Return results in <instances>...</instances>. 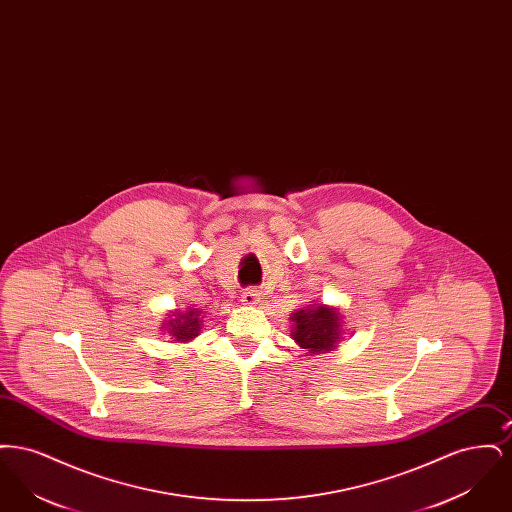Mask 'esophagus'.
<instances>
[{"mask_svg":"<svg viewBox=\"0 0 512 512\" xmlns=\"http://www.w3.org/2000/svg\"><path fill=\"white\" fill-rule=\"evenodd\" d=\"M242 301L245 305H255V303L261 301V293L257 288H247V290H244V295H242Z\"/></svg>","mask_w":512,"mask_h":512,"instance_id":"esophagus-1","label":"esophagus"}]
</instances>
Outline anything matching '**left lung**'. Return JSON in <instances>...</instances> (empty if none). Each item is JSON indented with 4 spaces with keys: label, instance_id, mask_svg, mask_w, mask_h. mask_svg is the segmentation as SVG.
Masks as SVG:
<instances>
[{
    "label": "left lung",
    "instance_id": "obj_1",
    "mask_svg": "<svg viewBox=\"0 0 512 512\" xmlns=\"http://www.w3.org/2000/svg\"><path fill=\"white\" fill-rule=\"evenodd\" d=\"M293 340L309 353L330 351L340 340V315L336 309L318 305L293 313Z\"/></svg>",
    "mask_w": 512,
    "mask_h": 512
}]
</instances>
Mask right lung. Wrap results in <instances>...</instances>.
Returning a JSON list of instances; mask_svg holds the SVG:
<instances>
[{
    "instance_id": "add662e5",
    "label": "right lung",
    "mask_w": 512,
    "mask_h": 512,
    "mask_svg": "<svg viewBox=\"0 0 512 512\" xmlns=\"http://www.w3.org/2000/svg\"><path fill=\"white\" fill-rule=\"evenodd\" d=\"M171 320H167V326L169 328V334H171L174 341H188L195 338L199 334V311H188V313H178V315H172Z\"/></svg>"
}]
</instances>
